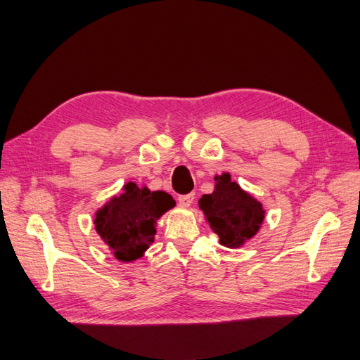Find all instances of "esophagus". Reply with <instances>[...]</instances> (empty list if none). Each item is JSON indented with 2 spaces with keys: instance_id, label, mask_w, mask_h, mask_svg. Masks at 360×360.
I'll list each match as a JSON object with an SVG mask.
<instances>
[{
  "instance_id": "1",
  "label": "esophagus",
  "mask_w": 360,
  "mask_h": 360,
  "mask_svg": "<svg viewBox=\"0 0 360 360\" xmlns=\"http://www.w3.org/2000/svg\"><path fill=\"white\" fill-rule=\"evenodd\" d=\"M178 200H179V205H181V206L188 207V206H191V203L194 202V193H190V194H182V195H179V197H178Z\"/></svg>"
}]
</instances>
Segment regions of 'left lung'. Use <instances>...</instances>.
<instances>
[{"instance_id":"left-lung-1","label":"left lung","mask_w":360,"mask_h":360,"mask_svg":"<svg viewBox=\"0 0 360 360\" xmlns=\"http://www.w3.org/2000/svg\"><path fill=\"white\" fill-rule=\"evenodd\" d=\"M212 194H203L199 207L219 243L227 248H239L260 230L264 210L262 203L231 181L230 173L217 175Z\"/></svg>"}]
</instances>
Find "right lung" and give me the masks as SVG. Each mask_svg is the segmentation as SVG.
<instances>
[{
	"label": "right lung",
	"instance_id": "add662e5",
	"mask_svg": "<svg viewBox=\"0 0 360 360\" xmlns=\"http://www.w3.org/2000/svg\"><path fill=\"white\" fill-rule=\"evenodd\" d=\"M166 191H150L129 182L96 212L97 233L121 262H134L154 242L157 219L175 206Z\"/></svg>",
	"mask_w": 360,
	"mask_h": 360
}]
</instances>
